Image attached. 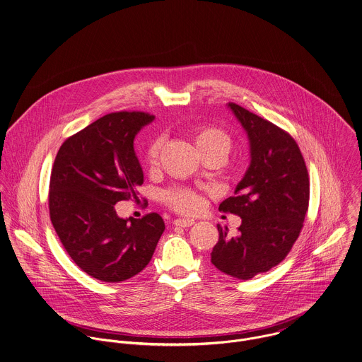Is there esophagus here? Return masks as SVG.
Listing matches in <instances>:
<instances>
[{
    "instance_id": "obj_1",
    "label": "esophagus",
    "mask_w": 362,
    "mask_h": 362,
    "mask_svg": "<svg viewBox=\"0 0 362 362\" xmlns=\"http://www.w3.org/2000/svg\"><path fill=\"white\" fill-rule=\"evenodd\" d=\"M194 220H191V218H177V220H174V226H178V227H191V226H194Z\"/></svg>"
}]
</instances>
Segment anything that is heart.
Here are the masks:
<instances>
[{
    "label": "heart",
    "mask_w": 362,
    "mask_h": 362,
    "mask_svg": "<svg viewBox=\"0 0 362 362\" xmlns=\"http://www.w3.org/2000/svg\"><path fill=\"white\" fill-rule=\"evenodd\" d=\"M192 141L199 152V155L207 153H220L226 156L231 151V138L220 128L216 127H199L192 134ZM158 152V142H152L146 152L148 163L153 164ZM164 202L174 209L178 213L182 214H194L197 213L202 205L204 199L199 194L195 191L187 189V188H173L164 194Z\"/></svg>",
    "instance_id": "1"
}]
</instances>
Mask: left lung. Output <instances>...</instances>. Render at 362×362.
Instances as JSON below:
<instances>
[{
    "mask_svg": "<svg viewBox=\"0 0 362 362\" xmlns=\"http://www.w3.org/2000/svg\"><path fill=\"white\" fill-rule=\"evenodd\" d=\"M250 141L251 161L234 194L218 210L243 218L237 237L217 226L210 254L223 273L250 280L287 257L297 241L310 202V178L296 141L267 119L228 103Z\"/></svg>",
    "mask_w": 362,
    "mask_h": 362,
    "instance_id": "obj_1",
    "label": "left lung"
}]
</instances>
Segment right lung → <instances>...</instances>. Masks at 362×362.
<instances>
[{"label": "right lung", "instance_id": "right-lung-1", "mask_svg": "<svg viewBox=\"0 0 362 362\" xmlns=\"http://www.w3.org/2000/svg\"><path fill=\"white\" fill-rule=\"evenodd\" d=\"M153 119L139 111L107 114L68 138L54 160L49 207L55 233L72 260L105 283L144 270L165 228L157 213L121 218L114 206L138 199L144 171L134 141Z\"/></svg>", "mask_w": 362, "mask_h": 362}]
</instances>
